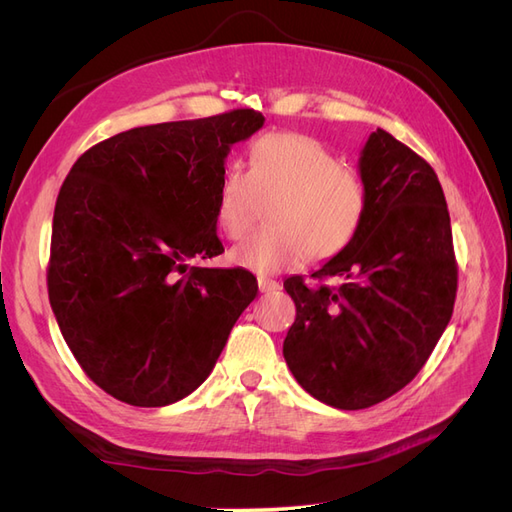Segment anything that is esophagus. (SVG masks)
<instances>
[{"instance_id":"34e87169","label":"esophagus","mask_w":512,"mask_h":512,"mask_svg":"<svg viewBox=\"0 0 512 512\" xmlns=\"http://www.w3.org/2000/svg\"><path fill=\"white\" fill-rule=\"evenodd\" d=\"M258 288L262 294H269V292H277L282 286L277 280H269V277H258Z\"/></svg>"}]
</instances>
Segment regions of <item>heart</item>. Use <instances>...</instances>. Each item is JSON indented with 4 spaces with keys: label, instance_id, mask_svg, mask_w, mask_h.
I'll return each mask as SVG.
<instances>
[{
    "label": "heart",
    "instance_id": "b5f03b06",
    "mask_svg": "<svg viewBox=\"0 0 512 512\" xmlns=\"http://www.w3.org/2000/svg\"><path fill=\"white\" fill-rule=\"evenodd\" d=\"M262 232L230 252L237 267L275 275L312 256L327 260L356 239L367 213L359 170L318 138L269 132L247 149V170L228 166L215 192V222L232 241L247 237L269 205Z\"/></svg>",
    "mask_w": 512,
    "mask_h": 512
}]
</instances>
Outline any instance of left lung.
Masks as SVG:
<instances>
[{"instance_id":"1","label":"left lung","mask_w":512,"mask_h":512,"mask_svg":"<svg viewBox=\"0 0 512 512\" xmlns=\"http://www.w3.org/2000/svg\"><path fill=\"white\" fill-rule=\"evenodd\" d=\"M367 213L356 239L307 286L288 277L297 318L284 339L292 376L318 401L363 410L414 380L453 316L457 260L436 170L389 132L361 153Z\"/></svg>"}]
</instances>
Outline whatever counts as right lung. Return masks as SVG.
<instances>
[{"mask_svg": "<svg viewBox=\"0 0 512 512\" xmlns=\"http://www.w3.org/2000/svg\"><path fill=\"white\" fill-rule=\"evenodd\" d=\"M265 117L235 108L115 134L74 162L53 213L46 286L74 359L102 391L160 408L205 382L258 292L224 252L215 192L230 145Z\"/></svg>", "mask_w": 512, "mask_h": 512, "instance_id": "add662e5", "label": "right lung"}]
</instances>
